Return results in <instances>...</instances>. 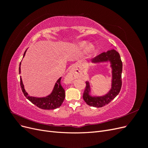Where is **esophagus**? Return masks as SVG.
Masks as SVG:
<instances>
[{"instance_id":"34e87169","label":"esophagus","mask_w":148,"mask_h":148,"mask_svg":"<svg viewBox=\"0 0 148 148\" xmlns=\"http://www.w3.org/2000/svg\"><path fill=\"white\" fill-rule=\"evenodd\" d=\"M79 73L77 72V71H76V70L74 69H72L70 71V72L69 73L68 75L66 76V79L67 83H71L75 79L78 78L79 77Z\"/></svg>"}]
</instances>
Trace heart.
<instances>
[{
  "label": "heart",
  "mask_w": 148,
  "mask_h": 148,
  "mask_svg": "<svg viewBox=\"0 0 148 148\" xmlns=\"http://www.w3.org/2000/svg\"><path fill=\"white\" fill-rule=\"evenodd\" d=\"M87 45V42L86 41H83L82 42L79 43V47L80 48H84L85 46H86ZM94 50H95V47H94L93 45L91 44H88V45L87 46V47H86V52L88 53H91Z\"/></svg>",
  "instance_id": "b5f03b06"
}]
</instances>
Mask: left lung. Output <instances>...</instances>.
Returning <instances> with one entry per match:
<instances>
[{"mask_svg": "<svg viewBox=\"0 0 148 148\" xmlns=\"http://www.w3.org/2000/svg\"><path fill=\"white\" fill-rule=\"evenodd\" d=\"M109 62L112 69L111 89L105 95L101 96H92L90 95L91 88L89 82H86V86L83 97L84 101L89 106L95 107H101L108 104L117 96L122 87V62L120 54L114 49L101 53L91 60L93 64Z\"/></svg>", "mask_w": 148, "mask_h": 148, "instance_id": "obj_1", "label": "left lung"}]
</instances>
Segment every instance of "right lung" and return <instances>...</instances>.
I'll return each mask as SVG.
<instances>
[{
	"instance_id": "obj_1",
	"label": "right lung",
	"mask_w": 148,
	"mask_h": 148,
	"mask_svg": "<svg viewBox=\"0 0 148 148\" xmlns=\"http://www.w3.org/2000/svg\"><path fill=\"white\" fill-rule=\"evenodd\" d=\"M27 49L25 51L23 57H25L26 52ZM21 62L19 66V73H21V69H20ZM60 80L61 77L57 79L56 82L54 87L53 88V90L50 95L42 97H33L28 95V92L25 91L24 85L22 82V79L20 77V86L21 90L23 91L25 96L27 98V99L31 102H32L33 104L38 107L39 108L42 109H46V110H51V109H55L58 108L61 106L62 104L63 103L65 97V90L62 86L60 84Z\"/></svg>"
}]
</instances>
